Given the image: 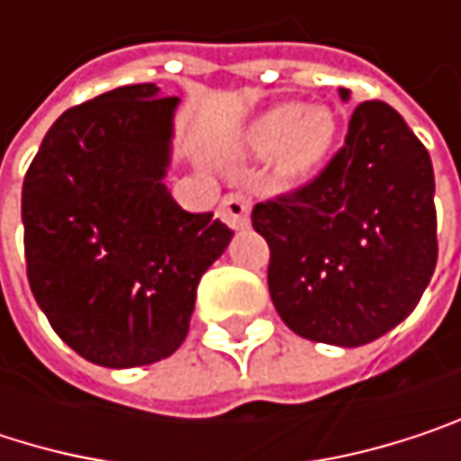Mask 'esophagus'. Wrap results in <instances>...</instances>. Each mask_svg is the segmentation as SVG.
<instances>
[{
	"mask_svg": "<svg viewBox=\"0 0 461 461\" xmlns=\"http://www.w3.org/2000/svg\"><path fill=\"white\" fill-rule=\"evenodd\" d=\"M219 213H221V219L230 224L231 230H248V224H250V200L245 194L231 192V194H227L221 200Z\"/></svg>",
	"mask_w": 461,
	"mask_h": 461,
	"instance_id": "34e87169",
	"label": "esophagus"
}]
</instances>
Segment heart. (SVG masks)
I'll return each instance as SVG.
<instances>
[{
    "mask_svg": "<svg viewBox=\"0 0 461 461\" xmlns=\"http://www.w3.org/2000/svg\"><path fill=\"white\" fill-rule=\"evenodd\" d=\"M333 117L325 109H304L296 104H280L264 112L253 131L250 143L269 154L280 149V165L285 173H307L325 157L333 140Z\"/></svg>",
    "mask_w": 461,
    "mask_h": 461,
    "instance_id": "obj_1",
    "label": "heart"
}]
</instances>
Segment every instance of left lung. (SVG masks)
<instances>
[{
	"label": "left lung",
	"mask_w": 461,
	"mask_h": 461,
	"mask_svg": "<svg viewBox=\"0 0 461 461\" xmlns=\"http://www.w3.org/2000/svg\"><path fill=\"white\" fill-rule=\"evenodd\" d=\"M250 221L269 245L267 283L283 322L310 341L368 344L414 312L435 272L429 154L390 104L366 101L321 173L258 203Z\"/></svg>",
	"instance_id": "8db88e82"
}]
</instances>
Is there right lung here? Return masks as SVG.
<instances>
[{"instance_id": "right-lung-1", "label": "right lung", "mask_w": 461, "mask_h": 461, "mask_svg": "<svg viewBox=\"0 0 461 461\" xmlns=\"http://www.w3.org/2000/svg\"><path fill=\"white\" fill-rule=\"evenodd\" d=\"M178 98L151 82L71 106L23 178L26 275L52 330L106 368L149 366L189 333L197 283L234 231L165 189Z\"/></svg>"}]
</instances>
